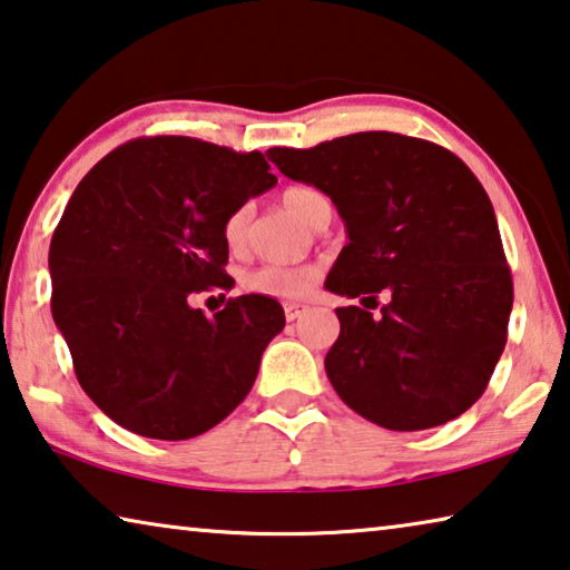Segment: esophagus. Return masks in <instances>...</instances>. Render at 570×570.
Instances as JSON below:
<instances>
[{"label":"esophagus","mask_w":570,"mask_h":570,"mask_svg":"<svg viewBox=\"0 0 570 570\" xmlns=\"http://www.w3.org/2000/svg\"><path fill=\"white\" fill-rule=\"evenodd\" d=\"M306 309H309V306L302 304V302H286V304H284V314H286L288 322L299 320Z\"/></svg>","instance_id":"obj_1"}]
</instances>
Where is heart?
<instances>
[{
  "label": "heart",
  "instance_id": "b5f03b06",
  "mask_svg": "<svg viewBox=\"0 0 570 570\" xmlns=\"http://www.w3.org/2000/svg\"><path fill=\"white\" fill-rule=\"evenodd\" d=\"M324 203V195L317 189L309 187H292L284 193V205L292 210L296 218L309 223L314 207ZM248 220L250 213L248 207H236L228 218L223 223V240L230 250H240L246 246L248 238ZM320 268L314 266H258L246 274L243 284H246L248 292L264 294V296H276V299H302L312 292V286L317 284Z\"/></svg>",
  "mask_w": 570,
  "mask_h": 570
}]
</instances>
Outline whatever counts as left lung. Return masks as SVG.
Here are the masks:
<instances>
[{
  "label": "left lung",
  "instance_id": "8db88e82",
  "mask_svg": "<svg viewBox=\"0 0 570 570\" xmlns=\"http://www.w3.org/2000/svg\"><path fill=\"white\" fill-rule=\"evenodd\" d=\"M282 175L322 189L350 243L330 292L375 299L381 314L340 306L324 357L352 411L391 431L441 426L484 393L512 312V276L480 179L439 144L360 131L312 149L274 147Z\"/></svg>",
  "mask_w": 570,
  "mask_h": 570
}]
</instances>
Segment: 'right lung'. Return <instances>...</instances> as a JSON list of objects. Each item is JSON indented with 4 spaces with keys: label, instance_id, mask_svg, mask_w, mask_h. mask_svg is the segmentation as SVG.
Here are the masks:
<instances>
[{
    "label": "right lung",
    "instance_id": "right-lung-1",
    "mask_svg": "<svg viewBox=\"0 0 570 570\" xmlns=\"http://www.w3.org/2000/svg\"><path fill=\"white\" fill-rule=\"evenodd\" d=\"M268 169L261 151L149 137L80 179L50 240V306L80 387L119 426L200 436L256 383L282 304L246 294L207 320L189 299L230 286L223 223L276 185Z\"/></svg>",
    "mask_w": 570,
    "mask_h": 570
}]
</instances>
